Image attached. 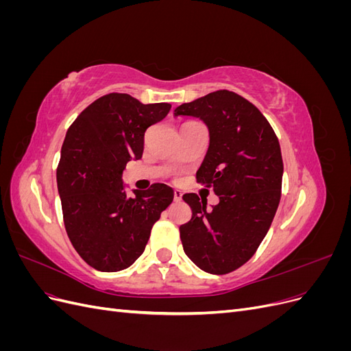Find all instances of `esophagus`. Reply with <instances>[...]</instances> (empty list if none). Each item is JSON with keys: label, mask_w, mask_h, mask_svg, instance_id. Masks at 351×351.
<instances>
[{"label": "esophagus", "mask_w": 351, "mask_h": 351, "mask_svg": "<svg viewBox=\"0 0 351 351\" xmlns=\"http://www.w3.org/2000/svg\"><path fill=\"white\" fill-rule=\"evenodd\" d=\"M182 197H183V193L180 192V190H174V200L180 202V200H182Z\"/></svg>", "instance_id": "34e87169"}]
</instances>
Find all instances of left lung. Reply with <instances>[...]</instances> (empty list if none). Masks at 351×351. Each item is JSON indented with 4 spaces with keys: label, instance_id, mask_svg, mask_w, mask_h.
I'll use <instances>...</instances> for the list:
<instances>
[{
    "label": "left lung",
    "instance_id": "1",
    "mask_svg": "<svg viewBox=\"0 0 351 351\" xmlns=\"http://www.w3.org/2000/svg\"><path fill=\"white\" fill-rule=\"evenodd\" d=\"M174 115L206 124L209 147L196 178L219 197L206 209L196 193L183 196L192 208V219L180 227L184 253L202 271L228 274L253 256L280 205V142L262 112L230 90L180 105Z\"/></svg>",
    "mask_w": 351,
    "mask_h": 351
}]
</instances>
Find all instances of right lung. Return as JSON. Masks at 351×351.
<instances>
[{
	"label": "right lung",
	"instance_id": "add662e5",
	"mask_svg": "<svg viewBox=\"0 0 351 351\" xmlns=\"http://www.w3.org/2000/svg\"><path fill=\"white\" fill-rule=\"evenodd\" d=\"M169 110L167 102L145 105L127 93H108L67 130L57 168L62 218L73 247L95 269L129 268L173 202V189L162 183L129 197L121 178L125 164L142 158L147 127Z\"/></svg>",
	"mask_w": 351,
	"mask_h": 351
}]
</instances>
